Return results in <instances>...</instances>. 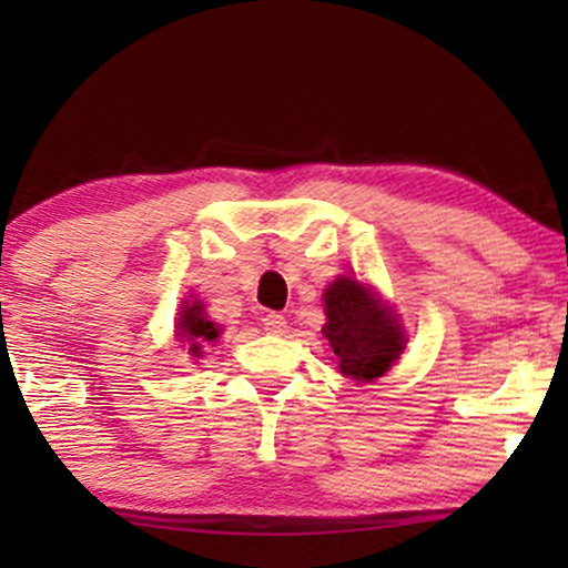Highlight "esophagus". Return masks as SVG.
Segmentation results:
<instances>
[{"label":"esophagus","mask_w":568,"mask_h":568,"mask_svg":"<svg viewBox=\"0 0 568 568\" xmlns=\"http://www.w3.org/2000/svg\"><path fill=\"white\" fill-rule=\"evenodd\" d=\"M286 328H290V325H286V317L284 315L268 313L266 317H263V331L274 333V336H284Z\"/></svg>","instance_id":"obj_1"}]
</instances>
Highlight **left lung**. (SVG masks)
Instances as JSON below:
<instances>
[{"instance_id": "left-lung-1", "label": "left lung", "mask_w": 568, "mask_h": 568, "mask_svg": "<svg viewBox=\"0 0 568 568\" xmlns=\"http://www.w3.org/2000/svg\"><path fill=\"white\" fill-rule=\"evenodd\" d=\"M325 317L323 336L338 362L341 375L356 383L383 377L406 348V331L398 315L383 305L377 292L359 278L338 276L323 294Z\"/></svg>"}]
</instances>
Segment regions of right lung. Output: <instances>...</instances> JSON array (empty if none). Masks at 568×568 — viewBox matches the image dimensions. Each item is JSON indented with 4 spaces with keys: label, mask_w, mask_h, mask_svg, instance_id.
Segmentation results:
<instances>
[{
    "label": "right lung",
    "mask_w": 568,
    "mask_h": 568,
    "mask_svg": "<svg viewBox=\"0 0 568 568\" xmlns=\"http://www.w3.org/2000/svg\"><path fill=\"white\" fill-rule=\"evenodd\" d=\"M178 315L181 317H178L175 336L181 344L189 346V354L199 359V356L204 354L206 346L216 344V338H220V333H222V325L209 321L204 302H199L196 297L185 300L181 313Z\"/></svg>",
    "instance_id": "obj_1"
}]
</instances>
